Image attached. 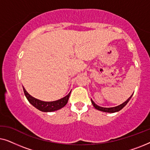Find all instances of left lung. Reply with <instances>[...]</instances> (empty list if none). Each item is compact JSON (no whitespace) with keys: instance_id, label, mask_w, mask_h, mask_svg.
Returning <instances> with one entry per match:
<instances>
[{"instance_id":"obj_1","label":"left lung","mask_w":150,"mask_h":150,"mask_svg":"<svg viewBox=\"0 0 150 150\" xmlns=\"http://www.w3.org/2000/svg\"><path fill=\"white\" fill-rule=\"evenodd\" d=\"M132 95L130 96V98H128V100H126V102H124V103L120 104V105H119L117 106H115V107H111V108H104V107H101V106H98L97 104H96L95 102H94L93 100H91V102H92V104H93L94 107H95V108H96V109L99 110H101V111H103V112H117V111H120V110H122L123 108L126 105L127 103L129 102V100H130V99L131 98H132Z\"/></svg>"}]
</instances>
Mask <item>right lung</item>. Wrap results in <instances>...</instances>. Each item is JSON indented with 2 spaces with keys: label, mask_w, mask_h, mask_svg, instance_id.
I'll return each mask as SVG.
<instances>
[{
  "label": "right lung",
  "mask_w": 150,
  "mask_h": 150,
  "mask_svg": "<svg viewBox=\"0 0 150 150\" xmlns=\"http://www.w3.org/2000/svg\"><path fill=\"white\" fill-rule=\"evenodd\" d=\"M24 93L25 95L26 98H27L28 102L32 104L33 106L38 108V110H41L43 112H52L54 111V110H57L60 108L64 107L66 105L69 100V97L70 96V93H69L68 95L65 96L64 98H61L60 100H57V101L53 102H44L38 99H36L30 95L26 89L23 87Z\"/></svg>",
  "instance_id": "1"
}]
</instances>
